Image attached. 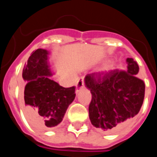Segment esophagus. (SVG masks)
Instances as JSON below:
<instances>
[{
	"label": "esophagus",
	"mask_w": 157,
	"mask_h": 157,
	"mask_svg": "<svg viewBox=\"0 0 157 157\" xmlns=\"http://www.w3.org/2000/svg\"><path fill=\"white\" fill-rule=\"evenodd\" d=\"M75 86H76V90L77 91H81V90H82V89H84V87H85V84H84V79L82 78H80L78 80V82H76V85H75Z\"/></svg>",
	"instance_id": "obj_1"
}]
</instances>
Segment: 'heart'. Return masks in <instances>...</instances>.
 I'll return each mask as SVG.
<instances>
[{
  "label": "heart",
  "mask_w": 157,
  "mask_h": 157,
  "mask_svg": "<svg viewBox=\"0 0 157 157\" xmlns=\"http://www.w3.org/2000/svg\"><path fill=\"white\" fill-rule=\"evenodd\" d=\"M113 63L111 59H107L102 65L101 66V68H100V71L102 72H105V71H109V70H111L113 67Z\"/></svg>",
  "instance_id": "b5f03b06"
}]
</instances>
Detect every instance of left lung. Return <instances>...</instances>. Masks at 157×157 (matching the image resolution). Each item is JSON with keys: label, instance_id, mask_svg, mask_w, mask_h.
Listing matches in <instances>:
<instances>
[{"label": "left lung", "instance_id": "obj_1", "mask_svg": "<svg viewBox=\"0 0 157 157\" xmlns=\"http://www.w3.org/2000/svg\"><path fill=\"white\" fill-rule=\"evenodd\" d=\"M127 69L112 71L104 75L87 74L86 86L92 93L89 118L92 124L105 133L121 129L140 110L145 97V83L137 77L139 65L127 58Z\"/></svg>", "mask_w": 157, "mask_h": 157}]
</instances>
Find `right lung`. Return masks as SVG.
<instances>
[{
	"mask_svg": "<svg viewBox=\"0 0 157 157\" xmlns=\"http://www.w3.org/2000/svg\"><path fill=\"white\" fill-rule=\"evenodd\" d=\"M47 49L38 48L22 70L24 113L33 127L50 129L59 124L75 98V86L65 88L55 82Z\"/></svg>",
	"mask_w": 157,
	"mask_h": 157,
	"instance_id": "1",
	"label": "right lung"
}]
</instances>
